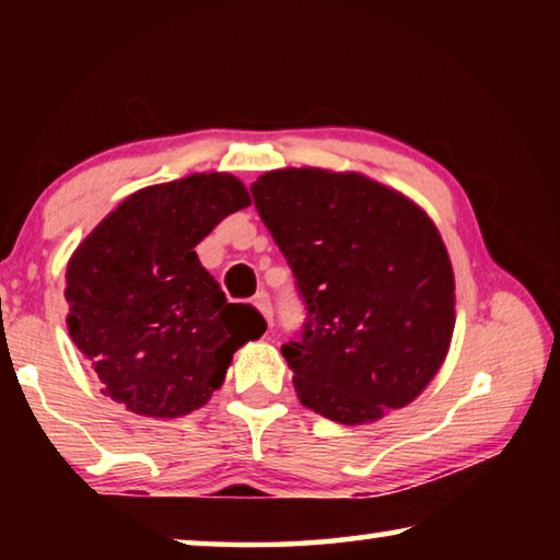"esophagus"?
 Wrapping results in <instances>:
<instances>
[{"label":"esophagus","mask_w":560,"mask_h":560,"mask_svg":"<svg viewBox=\"0 0 560 560\" xmlns=\"http://www.w3.org/2000/svg\"><path fill=\"white\" fill-rule=\"evenodd\" d=\"M254 306H257V308L261 311V316L267 318V324H269V328H271V324H273V306H271L269 293H267V291L257 293V296H254Z\"/></svg>","instance_id":"obj_1"}]
</instances>
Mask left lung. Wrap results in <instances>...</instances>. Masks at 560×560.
Wrapping results in <instances>:
<instances>
[{
	"label": "left lung",
	"instance_id": "left-lung-1",
	"mask_svg": "<svg viewBox=\"0 0 560 560\" xmlns=\"http://www.w3.org/2000/svg\"><path fill=\"white\" fill-rule=\"evenodd\" d=\"M306 308L281 346L299 400L340 424L412 402L454 330V273L438 226L358 173L287 167L252 185Z\"/></svg>",
	"mask_w": 560,
	"mask_h": 560
}]
</instances>
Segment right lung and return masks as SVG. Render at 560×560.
Segmentation results:
<instances>
[{
  "label": "right lung",
  "instance_id": "right-lung-1",
  "mask_svg": "<svg viewBox=\"0 0 560 560\" xmlns=\"http://www.w3.org/2000/svg\"><path fill=\"white\" fill-rule=\"evenodd\" d=\"M249 202L246 187L224 173L145 187L73 252L63 291L69 334L103 393L136 415L202 407L236 348L267 330L257 308L226 301L195 252Z\"/></svg>",
  "mask_w": 560,
  "mask_h": 560
}]
</instances>
